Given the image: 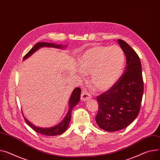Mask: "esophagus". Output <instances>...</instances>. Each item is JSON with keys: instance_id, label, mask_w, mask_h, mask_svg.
<instances>
[{"instance_id": "1", "label": "esophagus", "mask_w": 160, "mask_h": 160, "mask_svg": "<svg viewBox=\"0 0 160 160\" xmlns=\"http://www.w3.org/2000/svg\"><path fill=\"white\" fill-rule=\"evenodd\" d=\"M92 95L90 93H88V91L87 90H82L81 93V99L82 101H85L88 100L90 98H91Z\"/></svg>"}]
</instances>
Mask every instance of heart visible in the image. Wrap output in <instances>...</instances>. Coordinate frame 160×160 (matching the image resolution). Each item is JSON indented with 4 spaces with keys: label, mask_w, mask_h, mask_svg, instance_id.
Segmentation results:
<instances>
[{
    "label": "heart",
    "mask_w": 160,
    "mask_h": 160,
    "mask_svg": "<svg viewBox=\"0 0 160 160\" xmlns=\"http://www.w3.org/2000/svg\"><path fill=\"white\" fill-rule=\"evenodd\" d=\"M125 55L118 46L96 45L87 49L79 58L80 71L90 74V82L99 91L111 88L122 75Z\"/></svg>",
    "instance_id": "1"
}]
</instances>
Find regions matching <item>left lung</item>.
Wrapping results in <instances>:
<instances>
[{
	"label": "left lung",
	"mask_w": 160,
	"mask_h": 160,
	"mask_svg": "<svg viewBox=\"0 0 160 160\" xmlns=\"http://www.w3.org/2000/svg\"><path fill=\"white\" fill-rule=\"evenodd\" d=\"M126 57L124 72L108 91L97 96V125L113 132L128 127L140 112L143 93L142 65L139 56L124 40H117Z\"/></svg>",
	"instance_id": "left-lung-1"
}]
</instances>
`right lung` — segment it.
<instances>
[{
	"label": "right lung",
	"mask_w": 160,
	"mask_h": 160,
	"mask_svg": "<svg viewBox=\"0 0 160 160\" xmlns=\"http://www.w3.org/2000/svg\"><path fill=\"white\" fill-rule=\"evenodd\" d=\"M54 47V48H63L64 47H67L65 45H58L55 43H46V42H39L36 43L31 50L25 55L23 57V59H27L29 56H31L34 52H36L37 50L41 47ZM81 90L80 88H76L73 90V92L72 93V95L70 96V101H69V109L68 112L65 118L61 121L59 124L52 127V128H39L37 126H35L32 124L28 120L23 116L24 119H25L26 122L28 126H29L34 131H35L36 132H38L40 134L46 135V136H56V135H59L63 133L68 128L69 122L71 120V113L73 108L76 106V105L80 101V97H81Z\"/></svg>",
	"instance_id": "obj_1"
}]
</instances>
